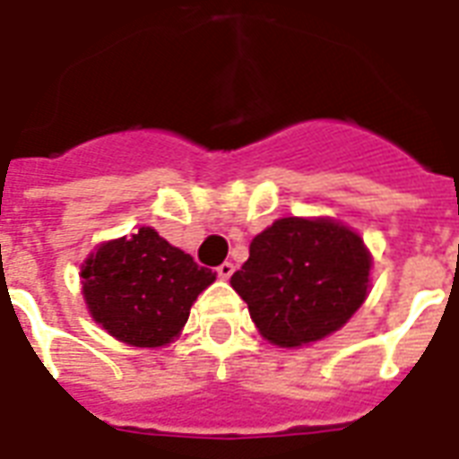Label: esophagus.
I'll return each mask as SVG.
<instances>
[{"label": "esophagus", "instance_id": "1", "mask_svg": "<svg viewBox=\"0 0 459 459\" xmlns=\"http://www.w3.org/2000/svg\"><path fill=\"white\" fill-rule=\"evenodd\" d=\"M218 274L222 277V280H230L234 274V263H230V260H225L222 265H218Z\"/></svg>", "mask_w": 459, "mask_h": 459}]
</instances>
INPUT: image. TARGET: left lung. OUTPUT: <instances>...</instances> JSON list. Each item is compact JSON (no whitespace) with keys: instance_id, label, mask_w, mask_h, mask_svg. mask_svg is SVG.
Here are the masks:
<instances>
[{"instance_id":"1","label":"left lung","mask_w":459,"mask_h":459,"mask_svg":"<svg viewBox=\"0 0 459 459\" xmlns=\"http://www.w3.org/2000/svg\"><path fill=\"white\" fill-rule=\"evenodd\" d=\"M372 258L336 220L281 218L251 241L232 274L251 320L281 348L313 343L341 329L362 306Z\"/></svg>"}]
</instances>
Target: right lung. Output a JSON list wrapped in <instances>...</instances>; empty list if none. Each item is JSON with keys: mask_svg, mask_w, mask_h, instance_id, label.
<instances>
[{"mask_svg": "<svg viewBox=\"0 0 459 459\" xmlns=\"http://www.w3.org/2000/svg\"><path fill=\"white\" fill-rule=\"evenodd\" d=\"M82 296L91 317L130 346L170 343L215 273L170 247L152 227L106 241L84 260Z\"/></svg>", "mask_w": 459, "mask_h": 459, "instance_id": "1", "label": "right lung"}]
</instances>
